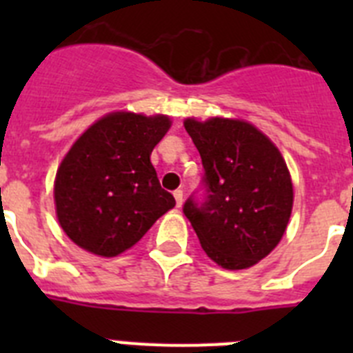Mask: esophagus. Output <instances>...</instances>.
<instances>
[{
	"label": "esophagus",
	"instance_id": "obj_1",
	"mask_svg": "<svg viewBox=\"0 0 353 353\" xmlns=\"http://www.w3.org/2000/svg\"><path fill=\"white\" fill-rule=\"evenodd\" d=\"M173 196H174V199H176V207H182V203H183V191H182V189H176V191L173 192Z\"/></svg>",
	"mask_w": 353,
	"mask_h": 353
}]
</instances>
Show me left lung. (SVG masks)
<instances>
[{"label": "left lung", "mask_w": 353, "mask_h": 353, "mask_svg": "<svg viewBox=\"0 0 353 353\" xmlns=\"http://www.w3.org/2000/svg\"><path fill=\"white\" fill-rule=\"evenodd\" d=\"M203 164L201 194L183 214L208 258L228 270L248 269L279 244L293 205L279 150L251 123L226 118L185 120Z\"/></svg>", "instance_id": "obj_1"}]
</instances>
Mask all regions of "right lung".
<instances>
[{
  "instance_id": "add662e5",
  "label": "right lung",
  "mask_w": 353,
  "mask_h": 353,
  "mask_svg": "<svg viewBox=\"0 0 353 353\" xmlns=\"http://www.w3.org/2000/svg\"><path fill=\"white\" fill-rule=\"evenodd\" d=\"M168 117L108 114L74 143L56 173V214L79 248L117 256L174 207L150 162Z\"/></svg>"
}]
</instances>
